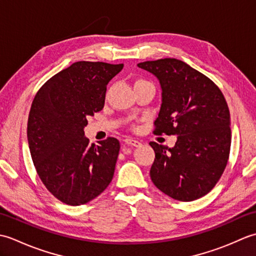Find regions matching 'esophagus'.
Wrapping results in <instances>:
<instances>
[{
    "label": "esophagus",
    "mask_w": 256,
    "mask_h": 256,
    "mask_svg": "<svg viewBox=\"0 0 256 256\" xmlns=\"http://www.w3.org/2000/svg\"><path fill=\"white\" fill-rule=\"evenodd\" d=\"M124 142L126 145H130V146H134V148H138V146H140V142L138 140H134V138H128L124 140Z\"/></svg>",
    "instance_id": "1"
}]
</instances>
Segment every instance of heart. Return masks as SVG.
Instances as JSON below:
<instances>
[{"label":"heart","instance_id":"obj_1","mask_svg":"<svg viewBox=\"0 0 256 256\" xmlns=\"http://www.w3.org/2000/svg\"><path fill=\"white\" fill-rule=\"evenodd\" d=\"M140 81H144V80H140H140L136 81V82H140ZM136 82H135V84H136Z\"/></svg>","mask_w":256,"mask_h":256}]
</instances>
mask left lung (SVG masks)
<instances>
[{
	"mask_svg": "<svg viewBox=\"0 0 256 256\" xmlns=\"http://www.w3.org/2000/svg\"><path fill=\"white\" fill-rule=\"evenodd\" d=\"M155 74L162 106L157 135H177L172 148L150 142L155 160L150 178L165 194L192 201L210 192L224 174L231 148L230 112L219 86L175 58L138 64Z\"/></svg>",
	"mask_w": 256,
	"mask_h": 256,
	"instance_id": "8db88e82",
	"label": "left lung"
}]
</instances>
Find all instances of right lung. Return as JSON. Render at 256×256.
Wrapping results in <instances>:
<instances>
[{"mask_svg": "<svg viewBox=\"0 0 256 256\" xmlns=\"http://www.w3.org/2000/svg\"><path fill=\"white\" fill-rule=\"evenodd\" d=\"M124 64L77 62L40 86L32 100L27 138L37 175L54 197L69 206L89 202L113 178L120 142L89 144L86 118L104 106L106 84Z\"/></svg>", "mask_w": 256, "mask_h": 256, "instance_id": "obj_1", "label": "right lung"}]
</instances>
